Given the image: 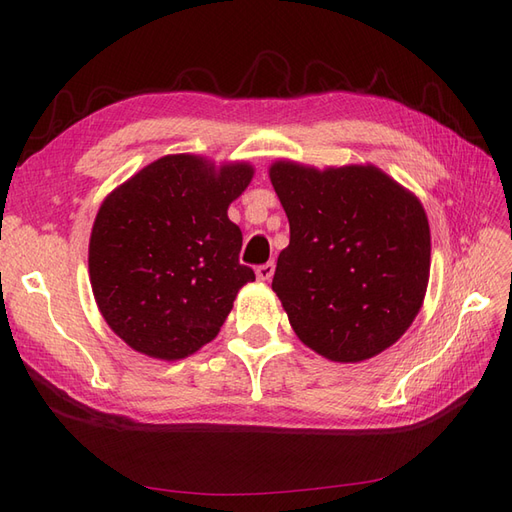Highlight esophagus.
I'll return each instance as SVG.
<instances>
[{
	"mask_svg": "<svg viewBox=\"0 0 512 512\" xmlns=\"http://www.w3.org/2000/svg\"><path fill=\"white\" fill-rule=\"evenodd\" d=\"M273 273H275L273 262H265V265L256 267V277H258V280H262V282H269L271 277H273Z\"/></svg>",
	"mask_w": 512,
	"mask_h": 512,
	"instance_id": "esophagus-1",
	"label": "esophagus"
}]
</instances>
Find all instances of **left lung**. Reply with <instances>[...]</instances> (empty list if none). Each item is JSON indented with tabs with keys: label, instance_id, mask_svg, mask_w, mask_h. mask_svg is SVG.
Instances as JSON below:
<instances>
[{
	"label": "left lung",
	"instance_id": "1",
	"mask_svg": "<svg viewBox=\"0 0 512 512\" xmlns=\"http://www.w3.org/2000/svg\"><path fill=\"white\" fill-rule=\"evenodd\" d=\"M290 222L273 290L301 342L339 363L389 348L423 305L431 239L427 215L376 166L320 173L271 166Z\"/></svg>",
	"mask_w": 512,
	"mask_h": 512
}]
</instances>
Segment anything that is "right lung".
<instances>
[{
	"instance_id": "1",
	"label": "right lung",
	"mask_w": 512,
	"mask_h": 512,
	"mask_svg": "<svg viewBox=\"0 0 512 512\" xmlns=\"http://www.w3.org/2000/svg\"><path fill=\"white\" fill-rule=\"evenodd\" d=\"M247 164L215 173L203 158L164 156L108 196L89 241V275L104 320L156 359H183L218 335L256 275L239 262L228 205L252 181Z\"/></svg>"
}]
</instances>
